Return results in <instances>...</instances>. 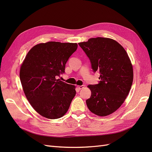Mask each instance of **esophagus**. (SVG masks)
<instances>
[{"mask_svg":"<svg viewBox=\"0 0 152 152\" xmlns=\"http://www.w3.org/2000/svg\"><path fill=\"white\" fill-rule=\"evenodd\" d=\"M84 85H82V86H77L78 89H82V88H84Z\"/></svg>","mask_w":152,"mask_h":152,"instance_id":"1","label":"esophagus"}]
</instances>
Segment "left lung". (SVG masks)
<instances>
[{
    "mask_svg": "<svg viewBox=\"0 0 152 152\" xmlns=\"http://www.w3.org/2000/svg\"><path fill=\"white\" fill-rule=\"evenodd\" d=\"M79 45L93 71L100 74L98 84L87 86L91 91L87 107L96 115H108L121 107L129 93L133 81L130 59L122 45L111 39L91 38Z\"/></svg>",
    "mask_w": 152,
    "mask_h": 152,
    "instance_id": "left-lung-1",
    "label": "left lung"
}]
</instances>
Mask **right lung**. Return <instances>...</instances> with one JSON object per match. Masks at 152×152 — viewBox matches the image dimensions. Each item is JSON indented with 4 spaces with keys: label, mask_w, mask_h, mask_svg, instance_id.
Wrapping results in <instances>:
<instances>
[{
    "label": "right lung",
    "mask_w": 152,
    "mask_h": 152,
    "mask_svg": "<svg viewBox=\"0 0 152 152\" xmlns=\"http://www.w3.org/2000/svg\"><path fill=\"white\" fill-rule=\"evenodd\" d=\"M77 43L48 42L35 45L26 54L20 77L26 97L35 111L47 118L65 115L76 94L75 86L57 77L65 73Z\"/></svg>",
    "instance_id": "obj_1"
}]
</instances>
